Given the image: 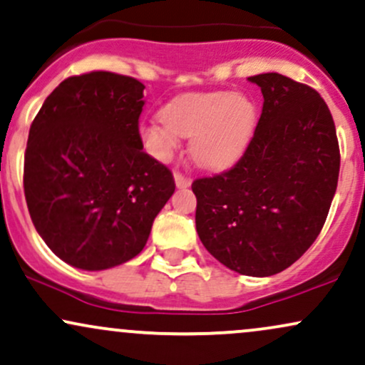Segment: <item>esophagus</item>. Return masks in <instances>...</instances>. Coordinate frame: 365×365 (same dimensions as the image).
I'll return each instance as SVG.
<instances>
[{"label": "esophagus", "instance_id": "esophagus-1", "mask_svg": "<svg viewBox=\"0 0 365 365\" xmlns=\"http://www.w3.org/2000/svg\"><path fill=\"white\" fill-rule=\"evenodd\" d=\"M174 181H175V186L181 187V190H184V187H187L191 184V179L186 178V175L181 173H174Z\"/></svg>", "mask_w": 365, "mask_h": 365}]
</instances>
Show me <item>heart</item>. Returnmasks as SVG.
Listing matches in <instances>:
<instances>
[{
  "mask_svg": "<svg viewBox=\"0 0 365 365\" xmlns=\"http://www.w3.org/2000/svg\"><path fill=\"white\" fill-rule=\"evenodd\" d=\"M258 126V109L246 93L198 92L173 98L162 113L140 128L153 157L169 160L191 138L192 160L207 169L234 165L250 147Z\"/></svg>",
  "mask_w": 365,
  "mask_h": 365,
  "instance_id": "obj_1",
  "label": "heart"
}]
</instances>
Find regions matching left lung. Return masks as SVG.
<instances>
[{
  "label": "left lung",
  "mask_w": 365,
  "mask_h": 365,
  "mask_svg": "<svg viewBox=\"0 0 365 365\" xmlns=\"http://www.w3.org/2000/svg\"><path fill=\"white\" fill-rule=\"evenodd\" d=\"M263 93L258 126L230 170L192 182L196 230L213 258L250 277L295 263L327 220L340 148L327 102L280 73L250 76Z\"/></svg>",
  "instance_id": "1"
}]
</instances>
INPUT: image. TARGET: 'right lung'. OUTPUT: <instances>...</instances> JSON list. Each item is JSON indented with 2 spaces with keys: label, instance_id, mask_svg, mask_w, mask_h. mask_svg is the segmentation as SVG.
I'll list each match as a JSON object with an SVG mask.
<instances>
[{
  "label": "right lung",
  "instance_id": "1",
  "mask_svg": "<svg viewBox=\"0 0 365 365\" xmlns=\"http://www.w3.org/2000/svg\"><path fill=\"white\" fill-rule=\"evenodd\" d=\"M141 81L109 71L66 78L29 131L24 190L49 250L88 272L135 258L175 190L173 173L143 152Z\"/></svg>",
  "mask_w": 365,
  "mask_h": 365
}]
</instances>
